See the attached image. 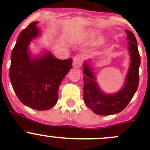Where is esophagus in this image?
I'll use <instances>...</instances> for the list:
<instances>
[{
  "instance_id": "34e87169",
  "label": "esophagus",
  "mask_w": 150,
  "mask_h": 150,
  "mask_svg": "<svg viewBox=\"0 0 150 150\" xmlns=\"http://www.w3.org/2000/svg\"><path fill=\"white\" fill-rule=\"evenodd\" d=\"M82 58L80 55H75L73 57V67L75 68H79L81 66Z\"/></svg>"
}]
</instances>
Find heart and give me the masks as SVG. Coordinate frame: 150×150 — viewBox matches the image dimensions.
I'll list each match as a JSON object with an SVG mask.
<instances>
[{"label": "heart", "mask_w": 150, "mask_h": 150, "mask_svg": "<svg viewBox=\"0 0 150 150\" xmlns=\"http://www.w3.org/2000/svg\"><path fill=\"white\" fill-rule=\"evenodd\" d=\"M98 33H99V32H98L96 30H95V29H91V30H89L88 31L86 32L84 38L86 39H92L95 36L97 35ZM104 40H104V38H99V39H97V40L94 42V43H93V46H100V45L103 44Z\"/></svg>", "instance_id": "b5f03b06"}]
</instances>
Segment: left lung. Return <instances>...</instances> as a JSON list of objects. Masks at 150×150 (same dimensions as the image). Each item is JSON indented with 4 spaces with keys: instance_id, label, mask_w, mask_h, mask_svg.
I'll return each instance as SVG.
<instances>
[{
    "instance_id": "8db88e82",
    "label": "left lung",
    "mask_w": 150,
    "mask_h": 150,
    "mask_svg": "<svg viewBox=\"0 0 150 150\" xmlns=\"http://www.w3.org/2000/svg\"><path fill=\"white\" fill-rule=\"evenodd\" d=\"M129 44L131 66L127 74L125 84L117 93L112 95L104 93L98 86L93 72L87 64L83 66V100L88 108L99 115H114L122 111L135 94L139 82L141 59L137 41L132 32L125 30Z\"/></svg>"
}]
</instances>
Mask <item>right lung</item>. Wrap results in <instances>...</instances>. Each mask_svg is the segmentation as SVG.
<instances>
[{
  "mask_svg": "<svg viewBox=\"0 0 150 150\" xmlns=\"http://www.w3.org/2000/svg\"><path fill=\"white\" fill-rule=\"evenodd\" d=\"M37 24L30 23L18 36L11 55L9 77L19 101L40 111L49 110L57 102L59 87L70 70L72 59H58L49 53L41 58L30 57L29 44L39 35Z\"/></svg>",
  "mask_w": 150,
  "mask_h": 150,
  "instance_id": "add662e5",
  "label": "right lung"
}]
</instances>
